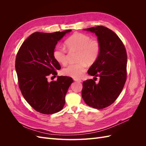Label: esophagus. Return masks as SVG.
Masks as SVG:
<instances>
[{
  "label": "esophagus",
  "instance_id": "esophagus-1",
  "mask_svg": "<svg viewBox=\"0 0 146 146\" xmlns=\"http://www.w3.org/2000/svg\"><path fill=\"white\" fill-rule=\"evenodd\" d=\"M74 80L76 81V82H82V80H80V79H79V78H74Z\"/></svg>",
  "mask_w": 146,
  "mask_h": 146
}]
</instances>
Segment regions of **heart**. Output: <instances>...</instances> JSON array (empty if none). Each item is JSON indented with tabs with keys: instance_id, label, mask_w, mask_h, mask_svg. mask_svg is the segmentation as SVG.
<instances>
[{
	"instance_id": "obj_1",
	"label": "heart",
	"mask_w": 146,
	"mask_h": 146,
	"mask_svg": "<svg viewBox=\"0 0 146 146\" xmlns=\"http://www.w3.org/2000/svg\"><path fill=\"white\" fill-rule=\"evenodd\" d=\"M65 44L69 51L77 52L76 57L77 62L69 64L62 70L66 76L76 78L81 77L85 72L86 64H93L100 54L99 42L92 40L86 34L74 33L65 41ZM53 56L61 64H66L68 62V52L63 47H55L53 50Z\"/></svg>"
}]
</instances>
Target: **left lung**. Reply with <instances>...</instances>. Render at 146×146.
<instances>
[{
    "instance_id": "1",
    "label": "left lung",
    "mask_w": 146,
    "mask_h": 146,
    "mask_svg": "<svg viewBox=\"0 0 146 146\" xmlns=\"http://www.w3.org/2000/svg\"><path fill=\"white\" fill-rule=\"evenodd\" d=\"M95 33L101 46L98 59L88 70L92 76L100 77L98 83L92 79L83 82L82 98L90 107L102 109L114 102L127 79V55L121 39L113 31L104 26L85 29Z\"/></svg>"
}]
</instances>
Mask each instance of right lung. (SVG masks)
I'll return each instance as SVG.
<instances>
[{
    "mask_svg": "<svg viewBox=\"0 0 146 146\" xmlns=\"http://www.w3.org/2000/svg\"><path fill=\"white\" fill-rule=\"evenodd\" d=\"M71 30L54 33L35 32L25 39L16 55L15 68L18 85L26 101L36 111L50 114L61 111L71 77L59 76L48 82V77H56L61 69L53 56L57 42Z\"/></svg>",
    "mask_w": 146,
    "mask_h": 146,
    "instance_id": "1",
    "label": "right lung"
}]
</instances>
